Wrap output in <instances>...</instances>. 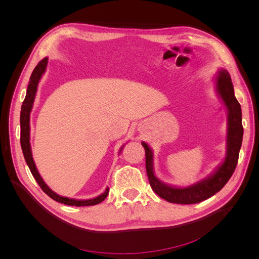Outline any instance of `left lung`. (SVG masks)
I'll return each mask as SVG.
<instances>
[{
  "label": "left lung",
  "mask_w": 259,
  "mask_h": 259,
  "mask_svg": "<svg viewBox=\"0 0 259 259\" xmlns=\"http://www.w3.org/2000/svg\"><path fill=\"white\" fill-rule=\"evenodd\" d=\"M216 85L219 96L224 100L228 110V135L226 159L210 177L187 188H175L164 185L153 173L151 149L146 143H143L146 151V169L149 183L152 190L167 202L176 204H195L204 201L223 189L237 167L243 138L241 106L234 96L233 85L228 71L224 69L219 70Z\"/></svg>",
  "instance_id": "obj_1"
}]
</instances>
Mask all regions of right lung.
<instances>
[{
  "mask_svg": "<svg viewBox=\"0 0 259 259\" xmlns=\"http://www.w3.org/2000/svg\"><path fill=\"white\" fill-rule=\"evenodd\" d=\"M46 66H48V58H43L34 70L32 71V74L30 76V81L29 85L27 89V94H26V98L23 100L22 106H21V111H20V145L22 149V153L23 156H25V160L28 164V166L30 168V171L32 173L34 179L36 180V183L38 186L41 187V189L49 195L50 198L53 200L57 201L59 203H64L66 205H71V206H90V205H96L98 203L103 202L109 193V188H107L106 191L100 194L99 197L94 198L91 200H74V199H69V198H64L60 197V195L55 193L53 190H51L44 183V180L42 177L38 174V171L35 167V164L32 158V153H31V147H30V112L31 109H32L33 106V101L34 97L36 94L37 90V84L38 81H40L42 74L44 73Z\"/></svg>",
  "mask_w": 259,
  "mask_h": 259,
  "instance_id": "add662e5",
  "label": "right lung"
}]
</instances>
